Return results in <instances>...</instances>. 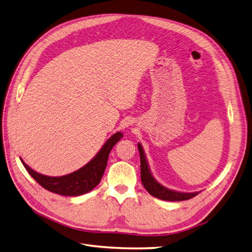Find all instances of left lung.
Instances as JSON below:
<instances>
[{
    "instance_id": "1",
    "label": "left lung",
    "mask_w": 252,
    "mask_h": 252,
    "mask_svg": "<svg viewBox=\"0 0 252 252\" xmlns=\"http://www.w3.org/2000/svg\"><path fill=\"white\" fill-rule=\"evenodd\" d=\"M138 151L140 157V178L141 183H143L144 188L147 191L152 195L153 197H157L158 199L165 200V201H183V200H189L192 197L198 195V191L196 192H180L176 190H171L164 188L160 185L156 179L151 175L149 166H148L147 159L145 157V153L143 150V147L138 144Z\"/></svg>"
}]
</instances>
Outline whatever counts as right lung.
Returning a JSON list of instances; mask_svg holds the SVG:
<instances>
[{
    "label": "right lung",
    "mask_w": 252,
    "mask_h": 252,
    "mask_svg": "<svg viewBox=\"0 0 252 252\" xmlns=\"http://www.w3.org/2000/svg\"><path fill=\"white\" fill-rule=\"evenodd\" d=\"M122 137H124V134L120 132L114 134L89 163L82 167L81 169L63 177H48L40 175L30 168L22 159L21 162L30 175L43 189L63 196H80L93 190L100 183L106 168L109 152Z\"/></svg>",
    "instance_id": "right-lung-1"
}]
</instances>
